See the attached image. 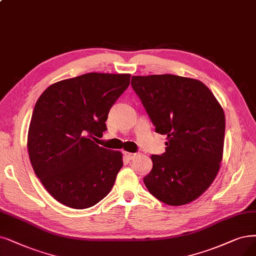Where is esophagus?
I'll return each instance as SVG.
<instances>
[{"instance_id": "34e87169", "label": "esophagus", "mask_w": 256, "mask_h": 256, "mask_svg": "<svg viewBox=\"0 0 256 256\" xmlns=\"http://www.w3.org/2000/svg\"><path fill=\"white\" fill-rule=\"evenodd\" d=\"M124 156L127 160H132L136 156V153H131V152H124Z\"/></svg>"}]
</instances>
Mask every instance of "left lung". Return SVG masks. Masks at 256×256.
<instances>
[{
  "instance_id": "obj_1",
  "label": "left lung",
  "mask_w": 256,
  "mask_h": 256,
  "mask_svg": "<svg viewBox=\"0 0 256 256\" xmlns=\"http://www.w3.org/2000/svg\"><path fill=\"white\" fill-rule=\"evenodd\" d=\"M131 86L156 127L167 136L166 151L152 154L145 186L170 206L196 200L216 178L222 158L224 114L200 80L173 74L132 76Z\"/></svg>"
}]
</instances>
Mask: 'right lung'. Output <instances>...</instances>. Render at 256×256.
I'll use <instances>...</instances> for the list:
<instances>
[{
    "label": "right lung",
    "mask_w": 256,
    "mask_h": 256,
    "mask_svg": "<svg viewBox=\"0 0 256 256\" xmlns=\"http://www.w3.org/2000/svg\"><path fill=\"white\" fill-rule=\"evenodd\" d=\"M130 74L91 72L58 82L36 100L27 147L36 176L58 202L86 209L103 200L122 167V153L96 144Z\"/></svg>",
    "instance_id": "add662e5"
}]
</instances>
